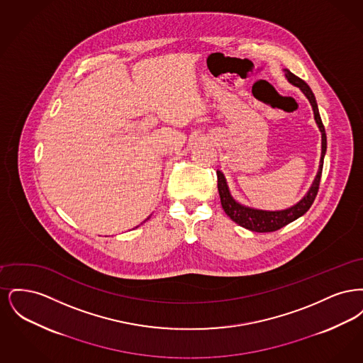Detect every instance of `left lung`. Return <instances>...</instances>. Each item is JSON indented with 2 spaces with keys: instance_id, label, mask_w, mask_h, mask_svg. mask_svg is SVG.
Segmentation results:
<instances>
[{
  "instance_id": "obj_1",
  "label": "left lung",
  "mask_w": 363,
  "mask_h": 363,
  "mask_svg": "<svg viewBox=\"0 0 363 363\" xmlns=\"http://www.w3.org/2000/svg\"><path fill=\"white\" fill-rule=\"evenodd\" d=\"M286 72V77L287 80L294 84V86H299L301 91L306 95V98L309 99L313 111H314V120L317 122L320 132H321V160H320V169L318 173L314 178V182L311 185V189L308 191V194L294 207L289 209H283V211H261V209H255V208L243 207L240 203H237L227 188L225 184V178L220 172H216L218 174V190H219V196H220V203L222 207L225 209V215L235 222L237 225H242L250 231H256V233H271V231H277L279 228L284 227V225L291 223L294 220H296L298 218H301L302 215H305L309 208L311 207L317 193L320 188V181H321V173H323V164H324V156L327 151V135H325V128L321 121L320 113H318V107L317 102L314 98V94L311 92V86H308L302 79H299L298 76H295L293 72L289 69H284Z\"/></svg>"
}]
</instances>
